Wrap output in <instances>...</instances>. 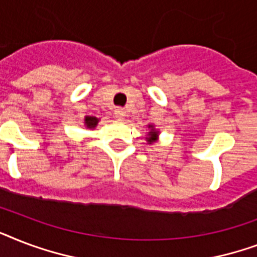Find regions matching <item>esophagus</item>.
<instances>
[{
    "label": "esophagus",
    "mask_w": 257,
    "mask_h": 257,
    "mask_svg": "<svg viewBox=\"0 0 257 257\" xmlns=\"http://www.w3.org/2000/svg\"><path fill=\"white\" fill-rule=\"evenodd\" d=\"M114 116H116L118 120H124L125 116H126V112H125V109L117 108L116 110H114Z\"/></svg>",
    "instance_id": "obj_1"
}]
</instances>
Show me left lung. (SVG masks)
<instances>
[{
  "label": "left lung",
  "instance_id": "obj_1",
  "mask_svg": "<svg viewBox=\"0 0 257 257\" xmlns=\"http://www.w3.org/2000/svg\"><path fill=\"white\" fill-rule=\"evenodd\" d=\"M148 129L149 132L148 135H147V141H148V144H152V143H156L157 140H159V133H160V131L159 129H156V126L153 124H149L148 125Z\"/></svg>",
  "mask_w": 257,
  "mask_h": 257
}]
</instances>
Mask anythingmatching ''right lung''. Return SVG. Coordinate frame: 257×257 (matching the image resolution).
I'll list each match as a JSON object with an SVG mask.
<instances>
[{
    "mask_svg": "<svg viewBox=\"0 0 257 257\" xmlns=\"http://www.w3.org/2000/svg\"><path fill=\"white\" fill-rule=\"evenodd\" d=\"M98 121H100V118H97L94 116H85V118H84V125L88 129H94L97 126V124H98Z\"/></svg>",
    "mask_w": 257,
    "mask_h": 257,
    "instance_id": "right-lung-1",
    "label": "right lung"
}]
</instances>
